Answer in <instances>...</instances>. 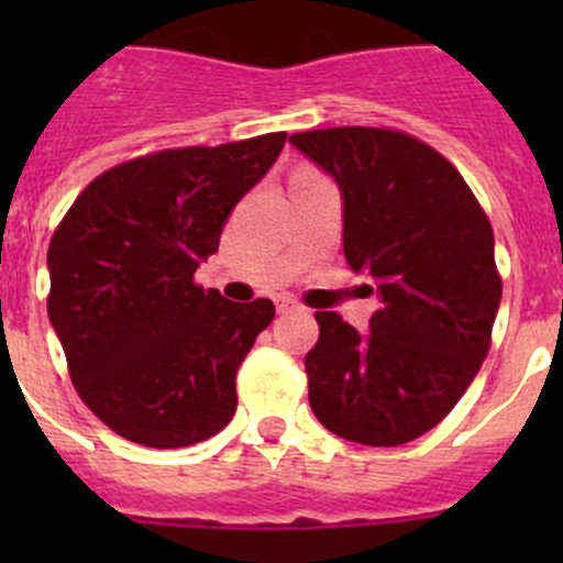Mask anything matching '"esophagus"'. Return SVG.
<instances>
[{
  "label": "esophagus",
  "mask_w": 563,
  "mask_h": 563,
  "mask_svg": "<svg viewBox=\"0 0 563 563\" xmlns=\"http://www.w3.org/2000/svg\"><path fill=\"white\" fill-rule=\"evenodd\" d=\"M275 305H277V313H294V310H302L297 302H294V299H288V297H280Z\"/></svg>",
  "instance_id": "1"
}]
</instances>
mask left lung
<instances>
[{"label": "left lung", "instance_id": "left-lung-1", "mask_svg": "<svg viewBox=\"0 0 563 563\" xmlns=\"http://www.w3.org/2000/svg\"><path fill=\"white\" fill-rule=\"evenodd\" d=\"M294 146L343 198V253L378 297L371 332L318 310L305 356L316 419L397 446L433 430L474 382L501 305L490 220L446 157L406 133L329 128Z\"/></svg>", "mask_w": 563, "mask_h": 563}]
</instances>
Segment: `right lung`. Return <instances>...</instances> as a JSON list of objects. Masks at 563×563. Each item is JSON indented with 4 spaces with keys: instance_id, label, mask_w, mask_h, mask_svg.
<instances>
[{
    "instance_id": "1",
    "label": "right lung",
    "mask_w": 563,
    "mask_h": 563,
    "mask_svg": "<svg viewBox=\"0 0 563 563\" xmlns=\"http://www.w3.org/2000/svg\"><path fill=\"white\" fill-rule=\"evenodd\" d=\"M286 133L135 157L89 181L48 245V318L78 395L155 450L207 441L236 411V371L275 318L192 275Z\"/></svg>"
}]
</instances>
